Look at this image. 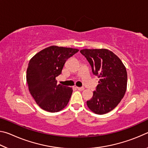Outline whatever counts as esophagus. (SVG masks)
<instances>
[{"label":"esophagus","instance_id":"esophagus-1","mask_svg":"<svg viewBox=\"0 0 148 148\" xmlns=\"http://www.w3.org/2000/svg\"><path fill=\"white\" fill-rule=\"evenodd\" d=\"M76 88L79 90V91H83L84 90V87H76Z\"/></svg>","mask_w":148,"mask_h":148}]
</instances>
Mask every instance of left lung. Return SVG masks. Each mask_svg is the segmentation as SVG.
Returning <instances> with one entry per match:
<instances>
[{
  "label": "left lung",
  "instance_id": "left-lung-1",
  "mask_svg": "<svg viewBox=\"0 0 148 148\" xmlns=\"http://www.w3.org/2000/svg\"><path fill=\"white\" fill-rule=\"evenodd\" d=\"M80 52L91 64L92 73L100 78L92 97L87 101V106L95 114L108 113L118 105L126 92V68L109 49H83Z\"/></svg>",
  "mask_w": 148,
  "mask_h": 148
}]
</instances>
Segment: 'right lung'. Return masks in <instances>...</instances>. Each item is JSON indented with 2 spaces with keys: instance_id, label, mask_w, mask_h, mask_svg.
<instances>
[{
  "instance_id": "1",
  "label": "right lung",
  "mask_w": 148,
  "mask_h": 148,
  "mask_svg": "<svg viewBox=\"0 0 148 148\" xmlns=\"http://www.w3.org/2000/svg\"><path fill=\"white\" fill-rule=\"evenodd\" d=\"M79 49L51 46L32 57L27 70V84L37 104L49 112H57L66 106L72 93V87L57 84L67 59Z\"/></svg>"
}]
</instances>
